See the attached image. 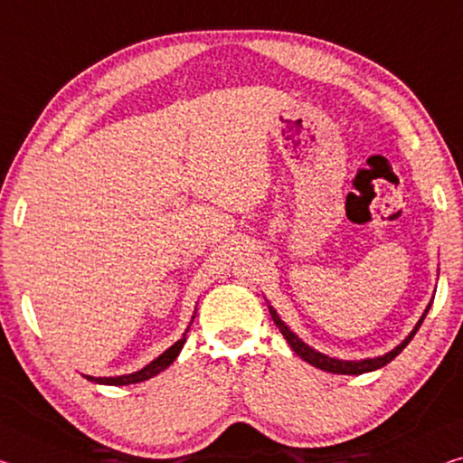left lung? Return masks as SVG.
<instances>
[{"label":"left lung","mask_w":463,"mask_h":463,"mask_svg":"<svg viewBox=\"0 0 463 463\" xmlns=\"http://www.w3.org/2000/svg\"><path fill=\"white\" fill-rule=\"evenodd\" d=\"M429 309H430V305L427 307V311L422 313V317H420V321H418V324H416V327L412 329V334H410V335L406 337V340H403V342L400 344V346H395L392 352H387V354H383V356L366 358V361H335V358H329V356H326V354H321V352H315L313 348L307 346V344H305L303 340H298V337H297L295 334H292L288 327H286L284 321H282L280 317H278V313L274 311V307H269V315H271V319H274L276 327L280 329L282 335L286 337V342L290 344V348L295 350L297 354H298L300 358H303V361H307V363L313 364V366H317V369H321V371L335 373V375H363V373L377 371V369H381V366H385L387 363H392L393 358L398 356L400 352L408 346L410 340H412L414 334L418 332V327L422 326L424 317H427Z\"/></svg>","instance_id":"obj_1"}]
</instances>
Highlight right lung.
Wrapping results in <instances>:
<instances>
[{"mask_svg":"<svg viewBox=\"0 0 463 463\" xmlns=\"http://www.w3.org/2000/svg\"><path fill=\"white\" fill-rule=\"evenodd\" d=\"M194 317H195V315H194ZM192 321H194V319H192ZM187 332H189V329H187ZM185 335H187V334H183V337H181L179 342H175L171 348L165 350L163 354H160V356L156 358V361H152L150 364H146L142 371L131 373V375H121V377H88V375H86V379H88V381H94V383H102V385H129V383H139V381L150 379V377H154V375H158L160 371H165L168 364H173L175 358L179 356L183 344H185Z\"/></svg>","mask_w":463,"mask_h":463,"instance_id":"1","label":"right lung"}]
</instances>
